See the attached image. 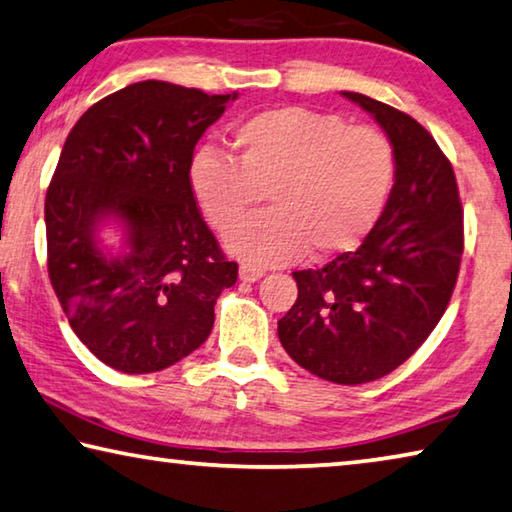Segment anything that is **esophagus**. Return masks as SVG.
<instances>
[{
    "label": "esophagus",
    "instance_id": "34e87169",
    "mask_svg": "<svg viewBox=\"0 0 512 512\" xmlns=\"http://www.w3.org/2000/svg\"><path fill=\"white\" fill-rule=\"evenodd\" d=\"M262 275H264V271L257 269V266H253V264L239 266V280H243V282H257Z\"/></svg>",
    "mask_w": 512,
    "mask_h": 512
}]
</instances>
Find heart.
<instances>
[{
	"mask_svg": "<svg viewBox=\"0 0 512 512\" xmlns=\"http://www.w3.org/2000/svg\"><path fill=\"white\" fill-rule=\"evenodd\" d=\"M237 159L202 148L186 184L198 212L230 232L262 202L269 212L239 225L225 246L248 264H282L305 253L330 257L358 246L383 212L394 150L383 132L337 113L266 109L232 134Z\"/></svg>",
	"mask_w": 512,
	"mask_h": 512,
	"instance_id": "1",
	"label": "heart"
}]
</instances>
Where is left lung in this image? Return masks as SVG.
Segmentation results:
<instances>
[{"label": "left lung", "mask_w": 512, "mask_h": 512, "mask_svg": "<svg viewBox=\"0 0 512 512\" xmlns=\"http://www.w3.org/2000/svg\"><path fill=\"white\" fill-rule=\"evenodd\" d=\"M371 113L394 150V186L355 253L294 271L298 298L278 321L291 360L337 385L387 376L426 342L449 305L462 257L456 175L408 113L342 93Z\"/></svg>", "instance_id": "obj_1"}]
</instances>
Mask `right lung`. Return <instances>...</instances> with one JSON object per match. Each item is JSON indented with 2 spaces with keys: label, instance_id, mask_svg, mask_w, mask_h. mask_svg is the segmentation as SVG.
<instances>
[{
  "label": "right lung",
  "instance_id": "right-lung-1",
  "mask_svg": "<svg viewBox=\"0 0 512 512\" xmlns=\"http://www.w3.org/2000/svg\"><path fill=\"white\" fill-rule=\"evenodd\" d=\"M237 93L139 81L93 104L63 145L45 198L47 271L97 360L152 373L196 351L237 282L186 184L193 148ZM109 222L118 254L101 246Z\"/></svg>",
  "mask_w": 512,
  "mask_h": 512
}]
</instances>
